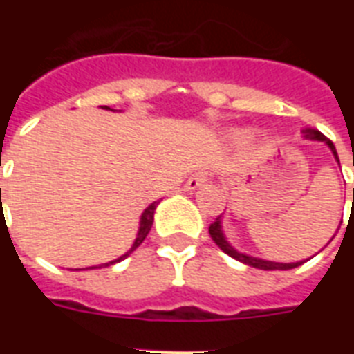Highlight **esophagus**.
<instances>
[{"mask_svg":"<svg viewBox=\"0 0 354 354\" xmlns=\"http://www.w3.org/2000/svg\"><path fill=\"white\" fill-rule=\"evenodd\" d=\"M207 180H209V174H207V172H194L193 176L187 180V183H185V189H187V191H196L198 187L205 185Z\"/></svg>","mask_w":354,"mask_h":354,"instance_id":"esophagus-1","label":"esophagus"}]
</instances>
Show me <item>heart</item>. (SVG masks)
<instances>
[{"mask_svg": "<svg viewBox=\"0 0 354 354\" xmlns=\"http://www.w3.org/2000/svg\"><path fill=\"white\" fill-rule=\"evenodd\" d=\"M248 136H250V133H248V132H236L235 133V139H236V141H244V139H246Z\"/></svg>", "mask_w": 354, "mask_h": 354, "instance_id": "b5f03b06", "label": "heart"}]
</instances>
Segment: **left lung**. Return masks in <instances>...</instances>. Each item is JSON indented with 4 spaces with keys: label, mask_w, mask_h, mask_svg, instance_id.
Listing matches in <instances>:
<instances>
[{
    "label": "left lung",
    "mask_w": 354,
    "mask_h": 354,
    "mask_svg": "<svg viewBox=\"0 0 354 354\" xmlns=\"http://www.w3.org/2000/svg\"><path fill=\"white\" fill-rule=\"evenodd\" d=\"M303 136L307 139H314V141H324V143L329 145V149L333 150V154H335L336 161L340 163L338 160V154H336V149L335 145L330 139H327L322 132L318 130H313V128H307V130H303ZM209 235L211 239L215 241V244L221 248L222 252L227 253L230 257L236 259V261H241V263L248 264V266H253V268H259V270H292L303 264L305 261H299V263H274V261H264V259H257V257H252V255H246V253H241L236 252L235 248L226 241V236H224V232H222V224H221V216H216L215 222L209 226Z\"/></svg>",
    "instance_id": "8db88e82"
}]
</instances>
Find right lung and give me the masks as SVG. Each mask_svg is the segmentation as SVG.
<instances>
[{
  "instance_id": "add662e5",
  "label": "right lung",
  "mask_w": 354,
  "mask_h": 354,
  "mask_svg": "<svg viewBox=\"0 0 354 354\" xmlns=\"http://www.w3.org/2000/svg\"><path fill=\"white\" fill-rule=\"evenodd\" d=\"M104 108H106V110H110L108 106H104ZM158 204H160V202H154V204H150L149 207L143 211V215H141V221H139L138 236H136V241H133L132 248H130V250H128L124 255H121V257L115 259V261H110V263L99 264V266H90V268H102V266H110V264H115V263H119V261H122V259H127L128 255H130V253H132L133 250H136V248H138L139 244L145 241V239H147V235H149L150 227H152V222H154V211H156V207H158Z\"/></svg>"
}]
</instances>
